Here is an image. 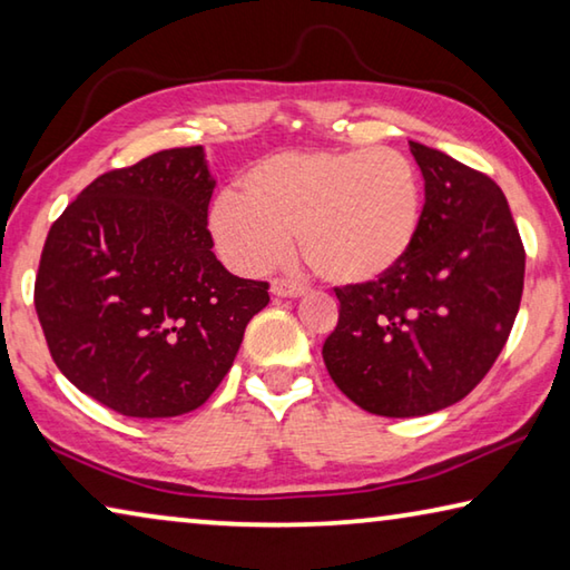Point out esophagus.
Returning a JSON list of instances; mask_svg holds the SVG:
<instances>
[{"instance_id":"obj_1","label":"esophagus","mask_w":570,"mask_h":570,"mask_svg":"<svg viewBox=\"0 0 570 570\" xmlns=\"http://www.w3.org/2000/svg\"><path fill=\"white\" fill-rule=\"evenodd\" d=\"M271 294L284 296V299H296V296L304 294V286L286 282V278H274V282H271Z\"/></svg>"}]
</instances>
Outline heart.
<instances>
[{"mask_svg": "<svg viewBox=\"0 0 570 570\" xmlns=\"http://www.w3.org/2000/svg\"><path fill=\"white\" fill-rule=\"evenodd\" d=\"M419 223V171L391 147L268 155L210 210L215 246L233 268L266 271L296 233L306 264L337 286L375 282L399 266Z\"/></svg>", "mask_w": 570, "mask_h": 570, "instance_id": "heart-1", "label": "heart"}]
</instances>
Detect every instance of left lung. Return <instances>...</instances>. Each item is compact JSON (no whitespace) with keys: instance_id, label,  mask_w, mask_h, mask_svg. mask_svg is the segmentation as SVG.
Segmentation results:
<instances>
[{"instance_id":"8db88e82","label":"left lung","mask_w":570,"mask_h":570,"mask_svg":"<svg viewBox=\"0 0 570 570\" xmlns=\"http://www.w3.org/2000/svg\"><path fill=\"white\" fill-rule=\"evenodd\" d=\"M426 203L409 253L375 282L334 288L324 365L360 409L436 413L490 373L518 317L525 248L502 189L482 171L411 141Z\"/></svg>"}]
</instances>
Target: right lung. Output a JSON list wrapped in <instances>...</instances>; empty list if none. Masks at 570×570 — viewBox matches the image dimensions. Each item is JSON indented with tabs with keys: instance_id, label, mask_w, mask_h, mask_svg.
Segmentation results:
<instances>
[{
	"instance_id": "obj_1",
	"label": "right lung",
	"mask_w": 570,
	"mask_h": 570,
	"mask_svg": "<svg viewBox=\"0 0 570 570\" xmlns=\"http://www.w3.org/2000/svg\"><path fill=\"white\" fill-rule=\"evenodd\" d=\"M203 147L157 151L96 177L45 240L35 309L60 373L131 419L210 399L268 284L238 278L207 230Z\"/></svg>"
}]
</instances>
